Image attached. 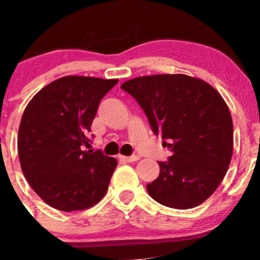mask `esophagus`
I'll use <instances>...</instances> for the list:
<instances>
[{"label": "esophagus", "instance_id": "34e87169", "mask_svg": "<svg viewBox=\"0 0 260 260\" xmlns=\"http://www.w3.org/2000/svg\"><path fill=\"white\" fill-rule=\"evenodd\" d=\"M138 156H136V155H133V156H122L120 155L119 156V160H122V161H124V162H133V161H137L138 160Z\"/></svg>", "mask_w": 260, "mask_h": 260}]
</instances>
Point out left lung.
<instances>
[{
  "instance_id": "obj_1",
  "label": "left lung",
  "mask_w": 260,
  "mask_h": 260,
  "mask_svg": "<svg viewBox=\"0 0 260 260\" xmlns=\"http://www.w3.org/2000/svg\"><path fill=\"white\" fill-rule=\"evenodd\" d=\"M142 108L171 156L147 191L176 210L200 206L217 189L230 165L233 118L218 91L186 75H152L122 84Z\"/></svg>"
}]
</instances>
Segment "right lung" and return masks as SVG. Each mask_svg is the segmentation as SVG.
I'll return each instance as SVG.
<instances>
[{"label":"right lung","instance_id":"add662e5","mask_svg":"<svg viewBox=\"0 0 260 260\" xmlns=\"http://www.w3.org/2000/svg\"><path fill=\"white\" fill-rule=\"evenodd\" d=\"M118 80L64 76L43 87L26 105L17 151L32 190L64 212L96 205L105 196L117 160L85 151L98 107Z\"/></svg>","mask_w":260,"mask_h":260}]
</instances>
